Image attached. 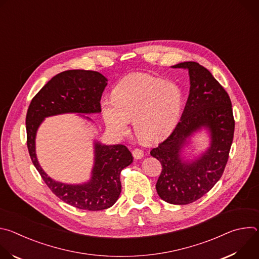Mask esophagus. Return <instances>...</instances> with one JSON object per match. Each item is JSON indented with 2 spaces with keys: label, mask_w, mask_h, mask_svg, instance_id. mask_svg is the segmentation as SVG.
I'll use <instances>...</instances> for the list:
<instances>
[{
  "label": "esophagus",
  "mask_w": 259,
  "mask_h": 259,
  "mask_svg": "<svg viewBox=\"0 0 259 259\" xmlns=\"http://www.w3.org/2000/svg\"><path fill=\"white\" fill-rule=\"evenodd\" d=\"M132 155H133L134 159L139 160V159L143 158L144 153H143V151H142V150H140V149H134V150L132 151Z\"/></svg>",
  "instance_id": "34e87169"
}]
</instances>
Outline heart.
Here are the masks:
<instances>
[{
	"label": "heart",
	"instance_id": "b5f03b06",
	"mask_svg": "<svg viewBox=\"0 0 259 259\" xmlns=\"http://www.w3.org/2000/svg\"><path fill=\"white\" fill-rule=\"evenodd\" d=\"M182 109L180 89L149 73H134L118 83L112 99L101 101L102 118L117 135L129 132L133 122L137 137L156 142L176 127Z\"/></svg>",
	"mask_w": 259,
	"mask_h": 259
}]
</instances>
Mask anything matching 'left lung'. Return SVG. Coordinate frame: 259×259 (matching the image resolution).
Wrapping results in <instances>:
<instances>
[{
	"mask_svg": "<svg viewBox=\"0 0 259 259\" xmlns=\"http://www.w3.org/2000/svg\"><path fill=\"white\" fill-rule=\"evenodd\" d=\"M172 67L189 70L190 95L180 122L151 155L162 165L156 184L160 198L169 204L187 205L207 194L223 175L233 143L235 120L228 92L207 68L194 61ZM202 127L210 133V146L200 157L184 160L183 147Z\"/></svg>",
	"mask_w": 259,
	"mask_h": 259,
	"instance_id": "8db88e82",
	"label": "left lung"
}]
</instances>
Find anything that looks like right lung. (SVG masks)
<instances>
[{
  "instance_id": "obj_1",
  "label": "right lung",
  "mask_w": 259,
  "mask_h": 259,
  "mask_svg": "<svg viewBox=\"0 0 259 259\" xmlns=\"http://www.w3.org/2000/svg\"><path fill=\"white\" fill-rule=\"evenodd\" d=\"M106 85L107 79L98 71H62L31 99L25 119L28 153L48 188L64 203L89 211L107 209L117 202L122 190L120 174L133 162L132 154L123 144L105 145L94 141L91 179L82 184H67L52 179L40 166L35 155V135L47 117L68 113H100V99Z\"/></svg>"
}]
</instances>
